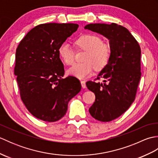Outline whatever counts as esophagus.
<instances>
[{"mask_svg":"<svg viewBox=\"0 0 158 158\" xmlns=\"http://www.w3.org/2000/svg\"><path fill=\"white\" fill-rule=\"evenodd\" d=\"M81 86L83 88H86V84H85V81H81Z\"/></svg>","mask_w":158,"mask_h":158,"instance_id":"esophagus-1","label":"esophagus"}]
</instances>
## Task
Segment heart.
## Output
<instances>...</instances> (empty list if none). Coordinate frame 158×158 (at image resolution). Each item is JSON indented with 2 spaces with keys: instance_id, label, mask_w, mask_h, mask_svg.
Wrapping results in <instances>:
<instances>
[{
  "instance_id": "heart-1",
  "label": "heart",
  "mask_w": 158,
  "mask_h": 158,
  "mask_svg": "<svg viewBox=\"0 0 158 158\" xmlns=\"http://www.w3.org/2000/svg\"><path fill=\"white\" fill-rule=\"evenodd\" d=\"M76 44L79 48L86 50L83 63L75 64L68 70L70 75L84 79L92 75L94 70H102L108 64L110 58L109 45L102 43L98 36L91 34L83 35L77 39ZM59 56L67 65H71L75 61V52L69 43L60 46Z\"/></svg>"
}]
</instances>
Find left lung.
Here are the masks:
<instances>
[{
  "mask_svg": "<svg viewBox=\"0 0 158 158\" xmlns=\"http://www.w3.org/2000/svg\"><path fill=\"white\" fill-rule=\"evenodd\" d=\"M84 28L109 41L110 60L96 79L103 78V82L89 81L86 86L96 96L90 115L100 122H110L126 112L135 99L141 76L140 48L128 30L117 23H89Z\"/></svg>",
  "mask_w": 158,
  "mask_h": 158,
  "instance_id": "obj_1",
  "label": "left lung"
}]
</instances>
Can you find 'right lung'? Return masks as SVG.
Masks as SVG:
<instances>
[{"mask_svg": "<svg viewBox=\"0 0 158 158\" xmlns=\"http://www.w3.org/2000/svg\"><path fill=\"white\" fill-rule=\"evenodd\" d=\"M78 27L76 23L40 24L27 33L16 49L14 74L21 99L33 116L45 122L64 116L70 100L81 89L76 77L62 78L64 69L58 53Z\"/></svg>", "mask_w": 158, "mask_h": 158, "instance_id": "right-lung-1", "label": "right lung"}]
</instances>
